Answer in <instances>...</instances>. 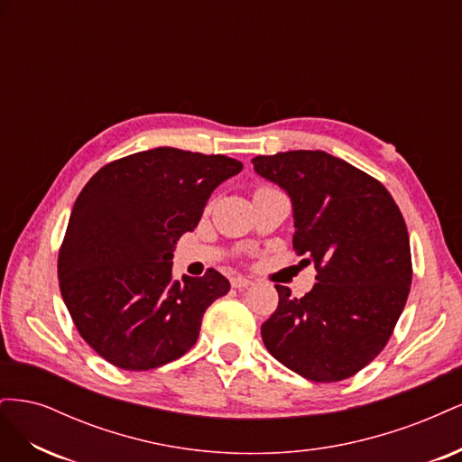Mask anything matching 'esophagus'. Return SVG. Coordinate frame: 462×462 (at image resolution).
<instances>
[{
	"mask_svg": "<svg viewBox=\"0 0 462 462\" xmlns=\"http://www.w3.org/2000/svg\"><path fill=\"white\" fill-rule=\"evenodd\" d=\"M231 285H233L235 289H246V287L253 285V282H250L248 277H243V275H235V277H231Z\"/></svg>",
	"mask_w": 462,
	"mask_h": 462,
	"instance_id": "esophagus-1",
	"label": "esophagus"
}]
</instances>
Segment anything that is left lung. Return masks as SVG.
I'll return each mask as SVG.
<instances>
[{"mask_svg": "<svg viewBox=\"0 0 462 462\" xmlns=\"http://www.w3.org/2000/svg\"><path fill=\"white\" fill-rule=\"evenodd\" d=\"M253 163L287 190L292 248L318 272L302 299L275 285L279 304L262 324L263 345L306 380H346L383 351L407 304V223L380 180L328 152H279Z\"/></svg>", "mask_w": 462, "mask_h": 462, "instance_id": "left-lung-1", "label": "left lung"}]
</instances>
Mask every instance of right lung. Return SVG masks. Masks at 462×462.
Instances as JSON below:
<instances>
[{
    "label": "right lung",
    "mask_w": 462,
    "mask_h": 462,
    "mask_svg": "<svg viewBox=\"0 0 462 462\" xmlns=\"http://www.w3.org/2000/svg\"><path fill=\"white\" fill-rule=\"evenodd\" d=\"M241 170L221 153L163 146L104 165L80 190L60 248V289L80 337L109 365L152 370L197 343L229 282L216 270L177 282L173 248Z\"/></svg>",
    "instance_id": "add662e5"
}]
</instances>
